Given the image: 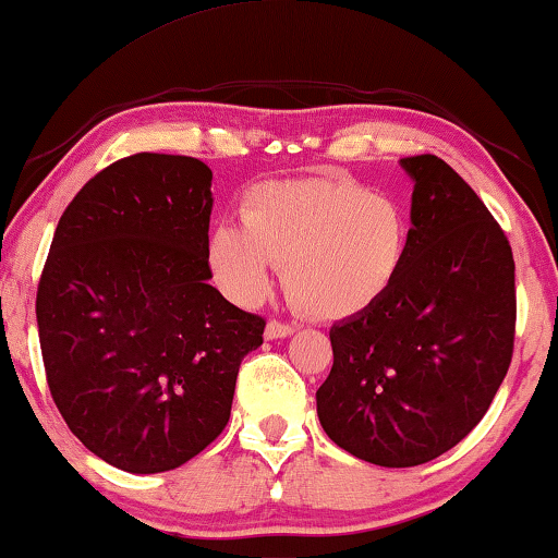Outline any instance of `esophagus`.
Masks as SVG:
<instances>
[{
    "label": "esophagus",
    "instance_id": "1",
    "mask_svg": "<svg viewBox=\"0 0 558 558\" xmlns=\"http://www.w3.org/2000/svg\"><path fill=\"white\" fill-rule=\"evenodd\" d=\"M295 332L293 323H282V320H268V328H265V338L268 340H276V338H288Z\"/></svg>",
    "mask_w": 558,
    "mask_h": 558
}]
</instances>
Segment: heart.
Segmentation results:
<instances>
[{
    "label": "heart",
    "instance_id": "b5f03b06",
    "mask_svg": "<svg viewBox=\"0 0 558 558\" xmlns=\"http://www.w3.org/2000/svg\"><path fill=\"white\" fill-rule=\"evenodd\" d=\"M411 251V218L393 195L348 178L263 182L243 222L222 220L207 240L218 286L251 303L280 265L288 301L320 320L351 318L384 298Z\"/></svg>",
    "mask_w": 558,
    "mask_h": 558
}]
</instances>
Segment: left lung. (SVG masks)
I'll use <instances>...</instances> for the list:
<instances>
[{"label":"left lung","mask_w":558,"mask_h":558,"mask_svg":"<svg viewBox=\"0 0 558 558\" xmlns=\"http://www.w3.org/2000/svg\"><path fill=\"white\" fill-rule=\"evenodd\" d=\"M415 180L411 251L380 301L330 328L318 418L355 459L405 469L438 459L484 418L511 365L517 286L509 238L436 155Z\"/></svg>","instance_id":"8db88e82"}]
</instances>
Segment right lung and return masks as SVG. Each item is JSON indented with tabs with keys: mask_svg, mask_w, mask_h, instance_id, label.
Here are the masks:
<instances>
[{
	"mask_svg": "<svg viewBox=\"0 0 558 558\" xmlns=\"http://www.w3.org/2000/svg\"><path fill=\"white\" fill-rule=\"evenodd\" d=\"M213 172L137 153L99 170L62 213L37 286L52 401L114 469L160 473L228 426L240 361L265 318L210 282Z\"/></svg>",
	"mask_w": 558,
	"mask_h": 558,
	"instance_id": "add662e5",
	"label": "right lung"
}]
</instances>
